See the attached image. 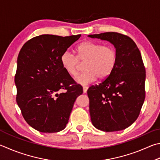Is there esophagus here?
I'll list each match as a JSON object with an SVG mask.
<instances>
[{
	"mask_svg": "<svg viewBox=\"0 0 160 160\" xmlns=\"http://www.w3.org/2000/svg\"><path fill=\"white\" fill-rule=\"evenodd\" d=\"M88 87H84V88H83V93H84V94H86L87 91H88Z\"/></svg>",
	"mask_w": 160,
	"mask_h": 160,
	"instance_id": "1",
	"label": "esophagus"
}]
</instances>
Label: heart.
<instances>
[{
  "label": "heart",
  "instance_id": "heart-1",
  "mask_svg": "<svg viewBox=\"0 0 160 160\" xmlns=\"http://www.w3.org/2000/svg\"><path fill=\"white\" fill-rule=\"evenodd\" d=\"M77 57L66 50L60 58L63 68L67 73L75 76L78 73L80 62L85 63V71L77 75L75 82L81 85H87L97 80L108 78L117 64V52L110 45L85 41L78 46Z\"/></svg>",
  "mask_w": 160,
  "mask_h": 160
}]
</instances>
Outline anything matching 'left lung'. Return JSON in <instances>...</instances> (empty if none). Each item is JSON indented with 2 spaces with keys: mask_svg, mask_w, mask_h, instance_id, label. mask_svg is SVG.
I'll list each match as a JSON object with an SVG mask.
<instances>
[{
  "mask_svg": "<svg viewBox=\"0 0 160 160\" xmlns=\"http://www.w3.org/2000/svg\"><path fill=\"white\" fill-rule=\"evenodd\" d=\"M88 37L108 41L118 56L110 76L88 90L92 124L103 132L123 130L136 121L145 100L146 70L141 52L132 38L116 32Z\"/></svg>",
  "mask_w": 160,
  "mask_h": 160,
  "instance_id": "1",
  "label": "left lung"
}]
</instances>
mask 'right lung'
Masks as SVG:
<instances>
[{
  "label": "right lung",
  "mask_w": 160,
  "mask_h": 160,
  "mask_svg": "<svg viewBox=\"0 0 160 160\" xmlns=\"http://www.w3.org/2000/svg\"><path fill=\"white\" fill-rule=\"evenodd\" d=\"M80 36L41 35L27 41L19 52L14 77L17 103L26 122L40 132L64 129L75 99L82 94V87L75 85L60 61Z\"/></svg>",
  "instance_id": "obj_1"
}]
</instances>
